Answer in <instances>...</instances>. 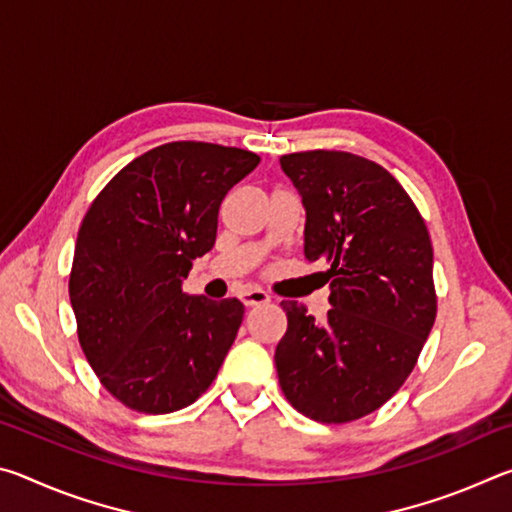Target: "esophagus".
<instances>
[{
  "label": "esophagus",
  "mask_w": 512,
  "mask_h": 512,
  "mask_svg": "<svg viewBox=\"0 0 512 512\" xmlns=\"http://www.w3.org/2000/svg\"><path fill=\"white\" fill-rule=\"evenodd\" d=\"M271 300V296H268L266 291L262 289H248L241 293V302H244L246 307H259V305H266V302Z\"/></svg>",
  "instance_id": "34e87169"
}]
</instances>
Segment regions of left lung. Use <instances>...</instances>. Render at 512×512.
Listing matches in <instances>:
<instances>
[{
	"label": "left lung",
	"mask_w": 512,
	"mask_h": 512,
	"mask_svg": "<svg viewBox=\"0 0 512 512\" xmlns=\"http://www.w3.org/2000/svg\"><path fill=\"white\" fill-rule=\"evenodd\" d=\"M305 207V257L329 266L327 318L284 300L275 368L293 409L341 424L391 400L436 320L433 248L418 207L377 162L345 151L282 155Z\"/></svg>",
	"instance_id": "1"
}]
</instances>
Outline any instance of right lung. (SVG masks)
Listing matches in <instances>:
<instances>
[{
	"label": "right lung",
	"instance_id": "add662e5",
	"mask_svg": "<svg viewBox=\"0 0 512 512\" xmlns=\"http://www.w3.org/2000/svg\"><path fill=\"white\" fill-rule=\"evenodd\" d=\"M259 155L171 142L126 164L94 198L74 248L69 300L106 391L128 409L171 413L201 397L235 343L244 305L189 296L225 194Z\"/></svg>",
	"mask_w": 512,
	"mask_h": 512
}]
</instances>
